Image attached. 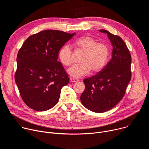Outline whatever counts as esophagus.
Returning a JSON list of instances; mask_svg holds the SVG:
<instances>
[{"label":"esophagus","instance_id":"1","mask_svg":"<svg viewBox=\"0 0 149 149\" xmlns=\"http://www.w3.org/2000/svg\"><path fill=\"white\" fill-rule=\"evenodd\" d=\"M70 81L71 82H77L79 81V79L77 78H72V77H70Z\"/></svg>","mask_w":149,"mask_h":149}]
</instances>
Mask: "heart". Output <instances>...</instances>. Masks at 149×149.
<instances>
[{
  "label": "heart",
  "instance_id": "obj_1",
  "mask_svg": "<svg viewBox=\"0 0 149 149\" xmlns=\"http://www.w3.org/2000/svg\"><path fill=\"white\" fill-rule=\"evenodd\" d=\"M74 46L83 51L79 63L68 69V73L74 77H81L90 73L101 70L107 64L110 55L107 45L97 41L90 36H83L77 39ZM72 52L68 45L63 46L59 51L58 57L62 64L70 66L72 63Z\"/></svg>",
  "mask_w": 149,
  "mask_h": 149
}]
</instances>
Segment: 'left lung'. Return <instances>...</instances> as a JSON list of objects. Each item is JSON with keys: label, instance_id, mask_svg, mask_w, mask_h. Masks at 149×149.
<instances>
[{"label": "left lung", "instance_id": "8db88e82", "mask_svg": "<svg viewBox=\"0 0 149 149\" xmlns=\"http://www.w3.org/2000/svg\"><path fill=\"white\" fill-rule=\"evenodd\" d=\"M107 33L113 45L112 58L95 75L84 80L86 89L81 95L85 107L95 113L110 110L123 98L132 78L130 52L118 36L101 29Z\"/></svg>", "mask_w": 149, "mask_h": 149}]
</instances>
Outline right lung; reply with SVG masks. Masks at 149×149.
<instances>
[{
	"mask_svg": "<svg viewBox=\"0 0 149 149\" xmlns=\"http://www.w3.org/2000/svg\"><path fill=\"white\" fill-rule=\"evenodd\" d=\"M75 33L45 30L28 37L18 51L15 80L21 98L31 109H51L70 78L60 62L59 49Z\"/></svg>",
	"mask_w": 149,
	"mask_h": 149,
	"instance_id": "add662e5",
	"label": "right lung"
}]
</instances>
